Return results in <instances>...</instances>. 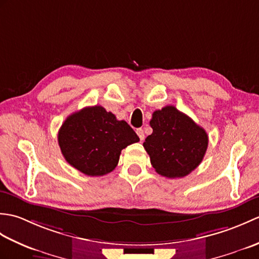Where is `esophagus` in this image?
Returning <instances> with one entry per match:
<instances>
[{"instance_id":"obj_1","label":"esophagus","mask_w":259,"mask_h":259,"mask_svg":"<svg viewBox=\"0 0 259 259\" xmlns=\"http://www.w3.org/2000/svg\"><path fill=\"white\" fill-rule=\"evenodd\" d=\"M136 133H137V135H138V137H139V138H140V140H141V141L145 139V133H144V130H142L141 128L137 129Z\"/></svg>"}]
</instances>
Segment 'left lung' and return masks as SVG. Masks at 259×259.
<instances>
[{
    "label": "left lung",
    "instance_id": "obj_1",
    "mask_svg": "<svg viewBox=\"0 0 259 259\" xmlns=\"http://www.w3.org/2000/svg\"><path fill=\"white\" fill-rule=\"evenodd\" d=\"M152 134L144 147L156 171L167 178L185 177L205 156L208 136L188 115L174 106L156 110L150 120Z\"/></svg>",
    "mask_w": 259,
    "mask_h": 259
}]
</instances>
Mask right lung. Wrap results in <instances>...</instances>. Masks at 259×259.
Listing matches in <instances>:
<instances>
[{"mask_svg":"<svg viewBox=\"0 0 259 259\" xmlns=\"http://www.w3.org/2000/svg\"><path fill=\"white\" fill-rule=\"evenodd\" d=\"M58 141L71 166L95 177L111 172L121 150L138 142L139 137L124 120L95 106L70 114L59 130Z\"/></svg>","mask_w":259,"mask_h":259,"instance_id":"1","label":"right lung"}]
</instances>
